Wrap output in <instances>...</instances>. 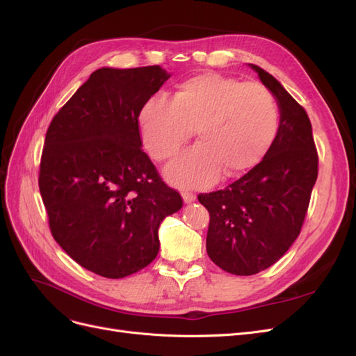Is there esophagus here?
Here are the masks:
<instances>
[{"label":"esophagus","mask_w":356,"mask_h":356,"mask_svg":"<svg viewBox=\"0 0 356 356\" xmlns=\"http://www.w3.org/2000/svg\"><path fill=\"white\" fill-rule=\"evenodd\" d=\"M182 199H184L186 203H191L193 200L196 199V196L193 195V193H190V191H182Z\"/></svg>","instance_id":"obj_1"}]
</instances>
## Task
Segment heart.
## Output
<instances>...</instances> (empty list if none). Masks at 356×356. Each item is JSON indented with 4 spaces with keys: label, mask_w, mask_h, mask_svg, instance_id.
<instances>
[{
    "label": "heart",
    "mask_w": 356,
    "mask_h": 356,
    "mask_svg": "<svg viewBox=\"0 0 356 356\" xmlns=\"http://www.w3.org/2000/svg\"><path fill=\"white\" fill-rule=\"evenodd\" d=\"M277 118L266 86L204 72L178 84L170 99L152 96L139 111V129L159 161L175 156L196 131L199 144L172 161L166 175L178 186L203 187L221 172L236 177L252 169L273 143Z\"/></svg>",
    "instance_id": "heart-1"
}]
</instances>
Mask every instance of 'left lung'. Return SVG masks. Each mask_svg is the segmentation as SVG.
<instances>
[{"label":"left lung","mask_w":356,"mask_h":356,"mask_svg":"<svg viewBox=\"0 0 356 356\" xmlns=\"http://www.w3.org/2000/svg\"><path fill=\"white\" fill-rule=\"evenodd\" d=\"M250 67L281 110L275 141L260 163L238 181L197 196L209 212V258L239 276L266 270L289 250L305 222L318 178V152L307 113L273 75L252 63Z\"/></svg>","instance_id":"8db88e82"}]
</instances>
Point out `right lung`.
<instances>
[{"label": "right lung", "mask_w": 356, "mask_h": 356, "mask_svg": "<svg viewBox=\"0 0 356 356\" xmlns=\"http://www.w3.org/2000/svg\"><path fill=\"white\" fill-rule=\"evenodd\" d=\"M169 77L159 65L96 70L47 129L38 186L51 236L99 276L147 267L161 220L182 207L141 148L138 122Z\"/></svg>", "instance_id": "add662e5"}]
</instances>
